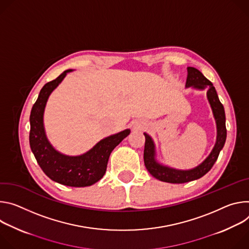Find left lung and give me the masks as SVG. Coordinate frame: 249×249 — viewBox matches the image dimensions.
<instances>
[{"label": "left lung", "instance_id": "8db88e82", "mask_svg": "<svg viewBox=\"0 0 249 249\" xmlns=\"http://www.w3.org/2000/svg\"><path fill=\"white\" fill-rule=\"evenodd\" d=\"M188 75L186 80V88H193L196 90H207V99L211 106L213 119L216 125V140L215 143L208 155V157L195 168L189 170H180L172 168L160 163L156 159V147L152 137L144 132L145 145H144V164L148 172L156 179L172 183L182 184L190 181L197 180L207 174L216 161L220 150L223 149L227 140L226 128V114L223 104L219 102L216 91L210 82L198 69L194 67H187Z\"/></svg>", "mask_w": 249, "mask_h": 249}]
</instances>
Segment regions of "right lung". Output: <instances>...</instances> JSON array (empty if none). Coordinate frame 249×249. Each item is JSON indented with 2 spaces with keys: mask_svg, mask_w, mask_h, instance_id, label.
<instances>
[{
  "mask_svg": "<svg viewBox=\"0 0 249 249\" xmlns=\"http://www.w3.org/2000/svg\"><path fill=\"white\" fill-rule=\"evenodd\" d=\"M72 71H64L55 80L46 83L40 90L30 117V144L40 168L51 180L69 187H87L103 178L110 153L130 133V129L105 137L81 155H66L55 149L45 133L44 109L51 93L58 87L67 73Z\"/></svg>",
  "mask_w": 249,
  "mask_h": 249,
  "instance_id": "right-lung-1",
  "label": "right lung"
}]
</instances>
